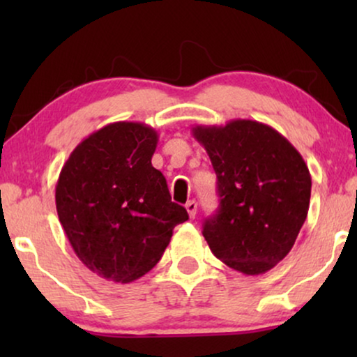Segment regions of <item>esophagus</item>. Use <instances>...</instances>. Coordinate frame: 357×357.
I'll return each instance as SVG.
<instances>
[{
  "label": "esophagus",
  "mask_w": 357,
  "mask_h": 357,
  "mask_svg": "<svg viewBox=\"0 0 357 357\" xmlns=\"http://www.w3.org/2000/svg\"><path fill=\"white\" fill-rule=\"evenodd\" d=\"M185 208H187V213H188L190 218L197 216V208H198V204H197V202H195V199H190V202H188L187 204H185Z\"/></svg>",
  "instance_id": "esophagus-1"
}]
</instances>
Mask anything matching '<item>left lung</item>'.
Masks as SVG:
<instances>
[{
	"label": "left lung",
	"mask_w": 357,
	"mask_h": 357,
	"mask_svg": "<svg viewBox=\"0 0 357 357\" xmlns=\"http://www.w3.org/2000/svg\"><path fill=\"white\" fill-rule=\"evenodd\" d=\"M192 133L218 177V213L203 226L209 248L247 276L270 271L291 252L309 213V167L284 136L260 121L197 125Z\"/></svg>",
	"instance_id": "left-lung-1"
}]
</instances>
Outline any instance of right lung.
Masks as SVG:
<instances>
[{
	"mask_svg": "<svg viewBox=\"0 0 357 357\" xmlns=\"http://www.w3.org/2000/svg\"><path fill=\"white\" fill-rule=\"evenodd\" d=\"M158 131L115 121L82 139L56 182V213L77 258L96 275L131 282L158 265L188 219L153 167Z\"/></svg>",
	"mask_w": 357,
	"mask_h": 357,
	"instance_id": "right-lung-1",
	"label": "right lung"
}]
</instances>
